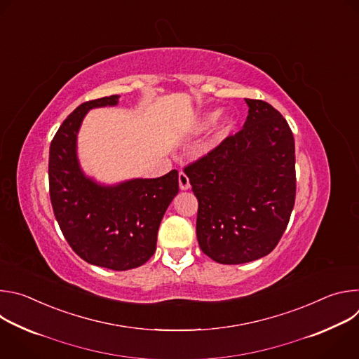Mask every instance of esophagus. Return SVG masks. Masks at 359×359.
Instances as JSON below:
<instances>
[{
    "mask_svg": "<svg viewBox=\"0 0 359 359\" xmlns=\"http://www.w3.org/2000/svg\"><path fill=\"white\" fill-rule=\"evenodd\" d=\"M179 186H180V189H182V190H187V189H190L189 177H187V175H186V173H183V172H180V173H179Z\"/></svg>",
    "mask_w": 359,
    "mask_h": 359,
    "instance_id": "obj_1",
    "label": "esophagus"
}]
</instances>
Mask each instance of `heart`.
Returning <instances> with one entry per match:
<instances>
[{
  "mask_svg": "<svg viewBox=\"0 0 359 359\" xmlns=\"http://www.w3.org/2000/svg\"><path fill=\"white\" fill-rule=\"evenodd\" d=\"M216 118H217V112L209 114L206 118H204L201 126H203V128H209L210 125H213V122L216 121ZM230 126H231V119H229V118L223 119V122H222V132H223V133L227 132V130L230 129Z\"/></svg>",
  "mask_w": 359,
  "mask_h": 359,
  "instance_id": "heart-1",
  "label": "heart"
}]
</instances>
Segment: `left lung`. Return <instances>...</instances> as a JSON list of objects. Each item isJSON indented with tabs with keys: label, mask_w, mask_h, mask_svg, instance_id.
Returning a JSON list of instances; mask_svg holds the SVG:
<instances>
[{
	"label": "left lung",
	"mask_w": 359,
	"mask_h": 359,
	"mask_svg": "<svg viewBox=\"0 0 359 359\" xmlns=\"http://www.w3.org/2000/svg\"><path fill=\"white\" fill-rule=\"evenodd\" d=\"M245 102L243 129L183 169L198 201V245L220 264H243L271 252L295 201L292 132L267 102Z\"/></svg>",
	"instance_id": "left-lung-1"
}]
</instances>
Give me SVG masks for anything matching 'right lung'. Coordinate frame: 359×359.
I'll return each mask as SVG.
<instances>
[{
  "label": "right lung",
  "instance_id": "obj_1",
  "mask_svg": "<svg viewBox=\"0 0 359 359\" xmlns=\"http://www.w3.org/2000/svg\"><path fill=\"white\" fill-rule=\"evenodd\" d=\"M118 95L88 100L60 126L49 146V197L71 248L89 264L125 271L144 264L156 250L162 217L179 193L175 169L158 179L100 186L76 159V135L92 108L114 107Z\"/></svg>",
  "mask_w": 359,
  "mask_h": 359
}]
</instances>
